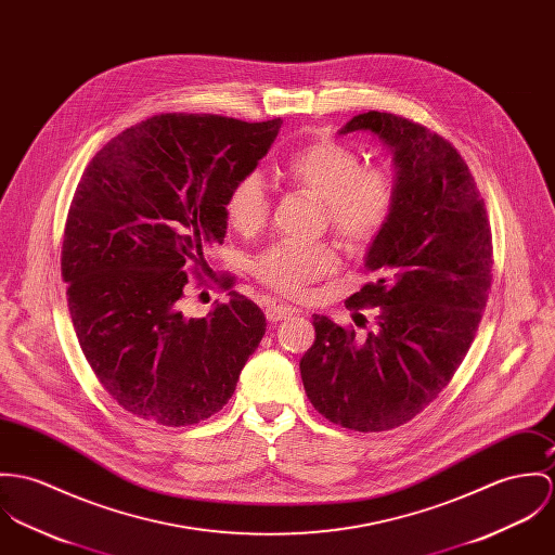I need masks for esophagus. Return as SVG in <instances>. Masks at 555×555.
<instances>
[{
	"mask_svg": "<svg viewBox=\"0 0 555 555\" xmlns=\"http://www.w3.org/2000/svg\"><path fill=\"white\" fill-rule=\"evenodd\" d=\"M296 308L287 307V305H279V302H268L266 307V319L268 321H283L289 314H294Z\"/></svg>",
	"mask_w": 555,
	"mask_h": 555,
	"instance_id": "1",
	"label": "esophagus"
}]
</instances>
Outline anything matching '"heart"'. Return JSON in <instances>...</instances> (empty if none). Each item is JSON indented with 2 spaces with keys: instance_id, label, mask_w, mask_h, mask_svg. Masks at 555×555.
<instances>
[{
  "instance_id": "heart-1",
  "label": "heart",
  "mask_w": 555,
  "mask_h": 555,
  "mask_svg": "<svg viewBox=\"0 0 555 555\" xmlns=\"http://www.w3.org/2000/svg\"><path fill=\"white\" fill-rule=\"evenodd\" d=\"M292 185L325 204V217L336 236L360 247L372 243L387 225L396 206L393 179L380 168H364L362 157L334 140H319L294 151L281 168ZM225 217L241 234L259 232L270 212L266 183L257 172L243 175L230 186ZM338 253L330 245L279 243L253 261L255 276L283 294H300L308 283L332 274Z\"/></svg>"
}]
</instances>
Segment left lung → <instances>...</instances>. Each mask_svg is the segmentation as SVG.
<instances>
[{"instance_id": "8db88e82", "label": "left lung", "mask_w": 555, "mask_h": 555, "mask_svg": "<svg viewBox=\"0 0 555 555\" xmlns=\"http://www.w3.org/2000/svg\"><path fill=\"white\" fill-rule=\"evenodd\" d=\"M370 131L393 162L396 206L364 268L378 279L347 302L378 307L376 330L356 336L312 314L300 360L312 406L356 431L398 428L449 385L481 323L492 285L486 202L462 155L438 133L370 111L338 133Z\"/></svg>"}]
</instances>
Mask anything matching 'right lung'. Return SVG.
Segmentation results:
<instances>
[{"label": "right lung", "instance_id": "1", "mask_svg": "<svg viewBox=\"0 0 555 555\" xmlns=\"http://www.w3.org/2000/svg\"><path fill=\"white\" fill-rule=\"evenodd\" d=\"M281 125L157 115L89 162L65 221L62 274L80 349L127 413L181 428L232 398L266 317L236 292L189 317L185 270H204V253L223 245L228 191Z\"/></svg>", "mask_w": 555, "mask_h": 555}]
</instances>
